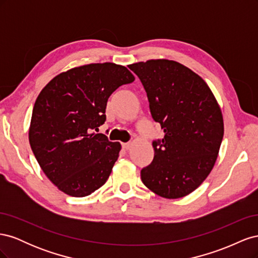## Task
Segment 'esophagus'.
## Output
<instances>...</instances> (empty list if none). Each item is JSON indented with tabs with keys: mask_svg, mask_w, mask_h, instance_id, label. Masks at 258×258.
<instances>
[{
	"mask_svg": "<svg viewBox=\"0 0 258 258\" xmlns=\"http://www.w3.org/2000/svg\"><path fill=\"white\" fill-rule=\"evenodd\" d=\"M130 147H131V143H122L123 150H129Z\"/></svg>",
	"mask_w": 258,
	"mask_h": 258,
	"instance_id": "1",
	"label": "esophagus"
}]
</instances>
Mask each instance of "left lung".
<instances>
[{
	"label": "left lung",
	"instance_id": "left-lung-1",
	"mask_svg": "<svg viewBox=\"0 0 258 258\" xmlns=\"http://www.w3.org/2000/svg\"><path fill=\"white\" fill-rule=\"evenodd\" d=\"M142 82L151 114L165 136L153 142L154 159L141 170L144 185L167 199L192 192L212 171L224 136L221 107L207 83L173 60L128 67Z\"/></svg>",
	"mask_w": 258,
	"mask_h": 258
}]
</instances>
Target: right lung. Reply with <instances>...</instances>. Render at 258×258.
<instances>
[{
    "label": "right lung",
    "mask_w": 258,
    "mask_h": 258,
    "mask_svg": "<svg viewBox=\"0 0 258 258\" xmlns=\"http://www.w3.org/2000/svg\"><path fill=\"white\" fill-rule=\"evenodd\" d=\"M134 81L126 67L104 62L62 72L42 89L31 117L29 142L59 190L85 197L105 184L121 145L93 130L104 123L112 93Z\"/></svg>",
    "instance_id": "1"
}]
</instances>
